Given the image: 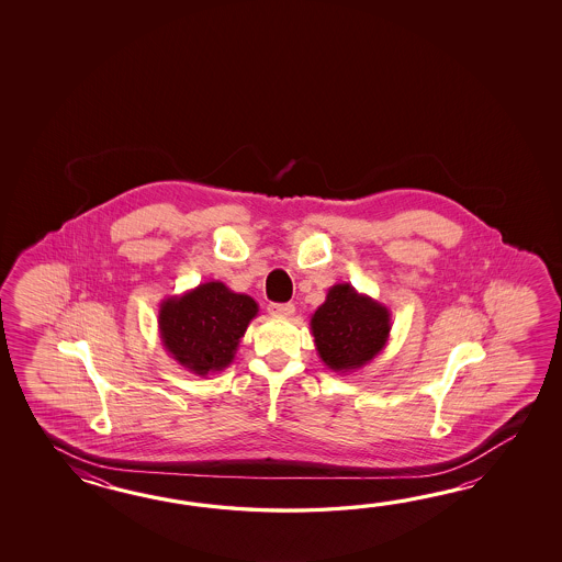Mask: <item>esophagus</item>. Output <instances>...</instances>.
<instances>
[{"label":"esophagus","instance_id":"esophagus-1","mask_svg":"<svg viewBox=\"0 0 562 562\" xmlns=\"http://www.w3.org/2000/svg\"><path fill=\"white\" fill-rule=\"evenodd\" d=\"M267 310L277 317H291L295 313V305L293 303H271Z\"/></svg>","mask_w":562,"mask_h":562}]
</instances>
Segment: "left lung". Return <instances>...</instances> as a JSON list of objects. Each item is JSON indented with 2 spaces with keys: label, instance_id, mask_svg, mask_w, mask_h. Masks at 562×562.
Listing matches in <instances>:
<instances>
[{
  "label": "left lung",
  "instance_id": "left-lung-1",
  "mask_svg": "<svg viewBox=\"0 0 562 562\" xmlns=\"http://www.w3.org/2000/svg\"><path fill=\"white\" fill-rule=\"evenodd\" d=\"M311 334L323 363L335 373L361 370L387 346L392 313L349 283L329 286L311 315Z\"/></svg>",
  "mask_w": 562,
  "mask_h": 562
}]
</instances>
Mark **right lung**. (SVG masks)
Instances as JSON below:
<instances>
[{
	"label": "right lung",
	"mask_w": 562,
	"mask_h": 562,
	"mask_svg": "<svg viewBox=\"0 0 562 562\" xmlns=\"http://www.w3.org/2000/svg\"><path fill=\"white\" fill-rule=\"evenodd\" d=\"M259 315V305L221 281H206L182 295L162 299L158 334L168 356L184 370L206 378L227 370L240 337Z\"/></svg>",
	"instance_id": "obj_1"
}]
</instances>
